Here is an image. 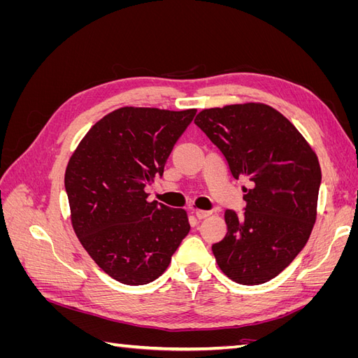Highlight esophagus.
<instances>
[{
  "instance_id": "obj_1",
  "label": "esophagus",
  "mask_w": 358,
  "mask_h": 358,
  "mask_svg": "<svg viewBox=\"0 0 358 358\" xmlns=\"http://www.w3.org/2000/svg\"><path fill=\"white\" fill-rule=\"evenodd\" d=\"M212 212L210 210H201V209H196V216L199 220H206L208 216H210Z\"/></svg>"
}]
</instances>
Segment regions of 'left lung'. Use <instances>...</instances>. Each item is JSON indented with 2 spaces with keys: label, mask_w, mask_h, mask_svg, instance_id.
Listing matches in <instances>:
<instances>
[{
  "label": "left lung",
  "mask_w": 358,
  "mask_h": 358,
  "mask_svg": "<svg viewBox=\"0 0 358 358\" xmlns=\"http://www.w3.org/2000/svg\"><path fill=\"white\" fill-rule=\"evenodd\" d=\"M196 125L245 178L243 216L225 210L227 234L212 246L216 263L237 284L278 276L305 248L317 220L321 167L315 150L288 119L263 103L203 109Z\"/></svg>",
  "instance_id": "8db88e82"
}]
</instances>
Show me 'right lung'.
Here are the masks:
<instances>
[{
  "mask_svg": "<svg viewBox=\"0 0 358 358\" xmlns=\"http://www.w3.org/2000/svg\"><path fill=\"white\" fill-rule=\"evenodd\" d=\"M197 109L119 107L95 122L69 159L66 191L79 242L117 282L143 285L166 272L189 231L185 209L148 201Z\"/></svg>",
  "mask_w": 358,
  "mask_h": 358,
  "instance_id": "right-lung-1",
  "label": "right lung"
}]
</instances>
